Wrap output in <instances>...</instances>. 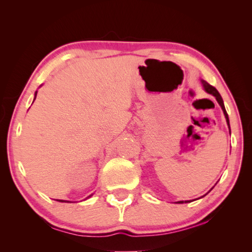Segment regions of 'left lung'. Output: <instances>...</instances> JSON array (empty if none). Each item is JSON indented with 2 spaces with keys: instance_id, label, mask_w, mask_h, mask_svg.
<instances>
[{
  "instance_id": "obj_1",
  "label": "left lung",
  "mask_w": 252,
  "mask_h": 252,
  "mask_svg": "<svg viewBox=\"0 0 252 252\" xmlns=\"http://www.w3.org/2000/svg\"><path fill=\"white\" fill-rule=\"evenodd\" d=\"M201 81V84H202V88H203V90L206 91L207 93H209V94H211V95H213L216 97V99H217V101L219 103V105L221 106V108H222V110H223V114H224V116H225V119H226V123H227V126H228V127H229V119H228V115H227V112H226V110H225V107H224V103H223V99H222V97H221V95H220V93L218 92V90L215 88V87H212V85H210L209 84L207 81H205V80H200ZM229 131H231V129H229ZM210 189V190H211ZM209 190V191H210ZM208 194V192H207ZM206 194V195H207ZM206 195H203V196H206ZM202 196V197H203ZM201 197V198H202ZM191 200H185V201H178L176 203H187V202H190Z\"/></svg>"
}]
</instances>
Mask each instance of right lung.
I'll use <instances>...</instances> for the list:
<instances>
[{
	"label": "right lung",
	"mask_w": 252,
	"mask_h": 252,
	"mask_svg": "<svg viewBox=\"0 0 252 252\" xmlns=\"http://www.w3.org/2000/svg\"><path fill=\"white\" fill-rule=\"evenodd\" d=\"M36 93H37V92H35V94H34V99H35V97H36ZM34 99H33V101H34ZM91 196H93V194L90 195L88 198H90ZM88 198H85V199H88ZM57 201H61V202H72V201H69V200H62V199H57Z\"/></svg>",
	"instance_id": "right-lung-1"
}]
</instances>
